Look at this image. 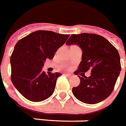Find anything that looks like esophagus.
I'll return each instance as SVG.
<instances>
[{
    "mask_svg": "<svg viewBox=\"0 0 126 126\" xmlns=\"http://www.w3.org/2000/svg\"><path fill=\"white\" fill-rule=\"evenodd\" d=\"M64 76L67 77L68 78H71V77H73V75H72L71 74H64Z\"/></svg>",
    "mask_w": 126,
    "mask_h": 126,
    "instance_id": "1",
    "label": "esophagus"
}]
</instances>
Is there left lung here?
Returning <instances> with one entry per match:
<instances>
[{
  "instance_id": "left-lung-1",
  "label": "left lung",
  "mask_w": 126,
  "mask_h": 126,
  "mask_svg": "<svg viewBox=\"0 0 126 126\" xmlns=\"http://www.w3.org/2000/svg\"><path fill=\"white\" fill-rule=\"evenodd\" d=\"M81 48L82 60L75 75L91 70L87 77L79 76L80 83L73 87L77 99L86 104H96L110 96L121 71L120 57L115 47L100 35L90 33L72 34L66 43Z\"/></svg>"
}]
</instances>
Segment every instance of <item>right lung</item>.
I'll return each mask as SVG.
<instances>
[{"mask_svg":"<svg viewBox=\"0 0 126 126\" xmlns=\"http://www.w3.org/2000/svg\"><path fill=\"white\" fill-rule=\"evenodd\" d=\"M69 34L47 30H37L20 39L11 56L13 85L28 100L41 102L53 94L56 81L61 73H47L42 68L47 59L64 44Z\"/></svg>","mask_w":126,"mask_h":126,"instance_id":"obj_1","label":"right lung"}]
</instances>
